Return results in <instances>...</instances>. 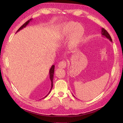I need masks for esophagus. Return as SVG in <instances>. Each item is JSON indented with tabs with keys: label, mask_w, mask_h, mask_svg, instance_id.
I'll list each match as a JSON object with an SVG mask.
<instances>
[{
	"label": "esophagus",
	"mask_w": 123,
	"mask_h": 123,
	"mask_svg": "<svg viewBox=\"0 0 123 123\" xmlns=\"http://www.w3.org/2000/svg\"><path fill=\"white\" fill-rule=\"evenodd\" d=\"M58 66L59 68H66V67L67 66L66 62L63 61L59 62Z\"/></svg>",
	"instance_id": "1"
}]
</instances>
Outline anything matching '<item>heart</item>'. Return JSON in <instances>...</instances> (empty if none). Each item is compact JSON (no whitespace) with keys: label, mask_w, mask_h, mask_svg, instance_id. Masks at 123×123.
<instances>
[{"label":"heart","mask_w":123,"mask_h":123,"mask_svg":"<svg viewBox=\"0 0 123 123\" xmlns=\"http://www.w3.org/2000/svg\"><path fill=\"white\" fill-rule=\"evenodd\" d=\"M85 36V31L80 24L69 21L62 25L59 29L57 39L59 42L68 40V48L70 51L77 49L82 43Z\"/></svg>","instance_id":"heart-1"}]
</instances>
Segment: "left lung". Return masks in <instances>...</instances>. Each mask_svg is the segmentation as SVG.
Returning a JSON list of instances; mask_svg holds the SVG:
<instances>
[{"label":"left lung","mask_w":123,"mask_h":123,"mask_svg":"<svg viewBox=\"0 0 123 123\" xmlns=\"http://www.w3.org/2000/svg\"><path fill=\"white\" fill-rule=\"evenodd\" d=\"M101 30H102V31H101V34L102 35V36L106 38H107L108 40H110L111 42H112V39H111V37L110 34H108V32L106 31L104 28H102Z\"/></svg>","instance_id":"1"}]
</instances>
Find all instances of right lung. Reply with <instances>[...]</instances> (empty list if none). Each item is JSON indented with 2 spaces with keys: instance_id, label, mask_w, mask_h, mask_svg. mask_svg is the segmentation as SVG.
Segmentation results:
<instances>
[{
  "instance_id": "1",
  "label": "right lung",
  "mask_w": 123,
  "mask_h": 123,
  "mask_svg": "<svg viewBox=\"0 0 123 123\" xmlns=\"http://www.w3.org/2000/svg\"><path fill=\"white\" fill-rule=\"evenodd\" d=\"M32 20V19H29V20L26 21V22L25 23L23 26H21L20 27V28H19V29L18 30V31H17V32H17L18 31H20V30L23 29L24 28H25V27L29 24L30 21H31ZM54 70H55V66H54V65H53V66L51 67L50 69V70H49V78H50V81H51V88H50V90L49 91V92L48 93V94H47V95H46V96H45L44 97H43V98H45V97H47V96H48V95H49V94L51 90V89H52L53 87V78H54Z\"/></svg>"
}]
</instances>
